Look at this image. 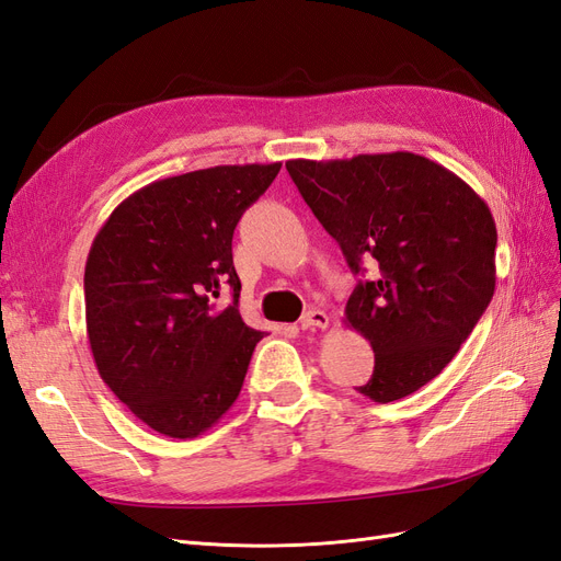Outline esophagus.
Wrapping results in <instances>:
<instances>
[{
	"label": "esophagus",
	"instance_id": "34e87169",
	"mask_svg": "<svg viewBox=\"0 0 561 561\" xmlns=\"http://www.w3.org/2000/svg\"><path fill=\"white\" fill-rule=\"evenodd\" d=\"M328 325H330V316L325 311H320V309H309L299 320L301 330H316V328L325 330Z\"/></svg>",
	"mask_w": 561,
	"mask_h": 561
}]
</instances>
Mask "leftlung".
Returning a JSON list of instances; mask_svg holds the SVG:
<instances>
[{
  "label": "left lung",
  "instance_id": "left-lung-1",
  "mask_svg": "<svg viewBox=\"0 0 561 561\" xmlns=\"http://www.w3.org/2000/svg\"><path fill=\"white\" fill-rule=\"evenodd\" d=\"M355 285L346 322L369 339L375 371L355 390L375 402L414 393L443 371L496 287V225L470 186L412 151L285 163Z\"/></svg>",
  "mask_w": 561,
  "mask_h": 561
}]
</instances>
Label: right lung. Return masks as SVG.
I'll return each instance as SVG.
<instances>
[{"label":"right lung","instance_id":"add662e5","mask_svg":"<svg viewBox=\"0 0 561 561\" xmlns=\"http://www.w3.org/2000/svg\"><path fill=\"white\" fill-rule=\"evenodd\" d=\"M278 171L215 165L157 180L118 203L91 245L83 297L95 367L161 435H201L241 393L264 332L239 313L231 239Z\"/></svg>","mask_w":561,"mask_h":561}]
</instances>
